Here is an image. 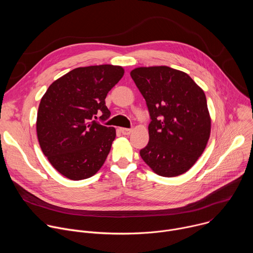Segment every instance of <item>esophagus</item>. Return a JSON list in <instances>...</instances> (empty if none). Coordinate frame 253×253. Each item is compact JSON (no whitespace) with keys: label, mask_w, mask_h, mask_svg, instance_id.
<instances>
[{"label":"esophagus","mask_w":253,"mask_h":253,"mask_svg":"<svg viewBox=\"0 0 253 253\" xmlns=\"http://www.w3.org/2000/svg\"><path fill=\"white\" fill-rule=\"evenodd\" d=\"M119 130H120V132H121L123 135H129V134L132 132V130H131V129H128V128H119Z\"/></svg>","instance_id":"34e87169"}]
</instances>
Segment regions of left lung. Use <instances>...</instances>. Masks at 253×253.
Listing matches in <instances>:
<instances>
[{
	"label": "left lung",
	"instance_id": "left-lung-1",
	"mask_svg": "<svg viewBox=\"0 0 253 253\" xmlns=\"http://www.w3.org/2000/svg\"><path fill=\"white\" fill-rule=\"evenodd\" d=\"M146 101L149 142L140 156L156 174L188 171L203 153L211 120L203 90L184 72L167 66L140 67L130 73Z\"/></svg>",
	"mask_w": 253,
	"mask_h": 253
}]
</instances>
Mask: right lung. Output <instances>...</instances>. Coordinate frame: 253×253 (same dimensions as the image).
Returning <instances> with one entry per match:
<instances>
[{
	"instance_id": "right-lung-1",
	"label": "right lung",
	"mask_w": 253,
	"mask_h": 253,
	"mask_svg": "<svg viewBox=\"0 0 253 253\" xmlns=\"http://www.w3.org/2000/svg\"><path fill=\"white\" fill-rule=\"evenodd\" d=\"M124 75L120 66L80 67L53 82L41 99L37 135L41 149L53 167L71 180L96 174L116 137L106 96Z\"/></svg>"
}]
</instances>
